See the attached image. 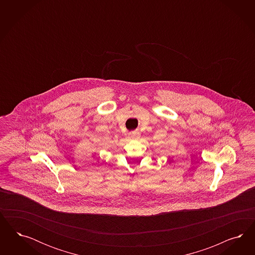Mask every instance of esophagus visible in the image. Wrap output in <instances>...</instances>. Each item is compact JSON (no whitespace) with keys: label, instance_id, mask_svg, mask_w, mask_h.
I'll return each mask as SVG.
<instances>
[{"label":"esophagus","instance_id":"obj_1","mask_svg":"<svg viewBox=\"0 0 255 255\" xmlns=\"http://www.w3.org/2000/svg\"><path fill=\"white\" fill-rule=\"evenodd\" d=\"M128 136H129V138L137 139L139 136H140V133H139L138 131H130V132L128 133Z\"/></svg>","mask_w":255,"mask_h":255}]
</instances>
